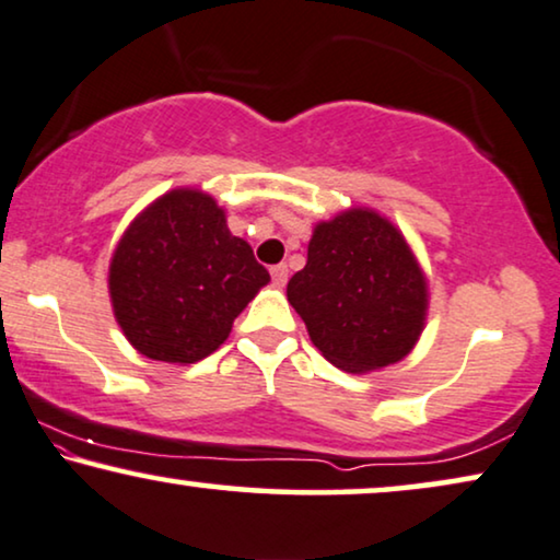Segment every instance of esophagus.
<instances>
[{"instance_id":"obj_1","label":"esophagus","mask_w":560,"mask_h":560,"mask_svg":"<svg viewBox=\"0 0 560 560\" xmlns=\"http://www.w3.org/2000/svg\"><path fill=\"white\" fill-rule=\"evenodd\" d=\"M271 279H273L276 287H284L287 281H289V268H287L284 264L273 266V268H271Z\"/></svg>"}]
</instances>
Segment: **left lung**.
I'll use <instances>...</instances> for the list:
<instances>
[{
	"label": "left lung",
	"instance_id": "left-lung-1",
	"mask_svg": "<svg viewBox=\"0 0 560 560\" xmlns=\"http://www.w3.org/2000/svg\"><path fill=\"white\" fill-rule=\"evenodd\" d=\"M287 296L315 348L348 374L401 361L428 317V281L412 248L369 207L317 222Z\"/></svg>",
	"mask_w": 560,
	"mask_h": 560
}]
</instances>
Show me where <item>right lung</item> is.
I'll list each match as a JSON object with an SVG mask.
<instances>
[{"instance_id":"right-lung-1","label":"right lung","mask_w":560,"mask_h":560,"mask_svg":"<svg viewBox=\"0 0 560 560\" xmlns=\"http://www.w3.org/2000/svg\"><path fill=\"white\" fill-rule=\"evenodd\" d=\"M271 276L199 189H171L130 222L109 260V300L130 346L153 361L197 363Z\"/></svg>"}]
</instances>
